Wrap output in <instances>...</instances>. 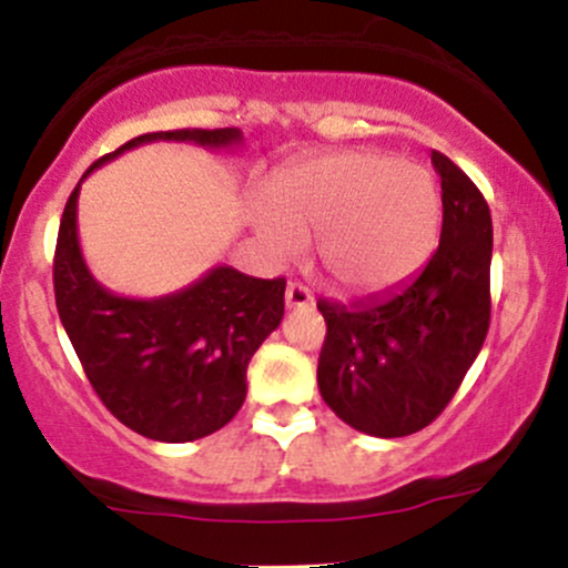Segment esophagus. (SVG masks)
I'll return each instance as SVG.
<instances>
[{
    "mask_svg": "<svg viewBox=\"0 0 568 568\" xmlns=\"http://www.w3.org/2000/svg\"><path fill=\"white\" fill-rule=\"evenodd\" d=\"M312 304H315V296H312V291L306 288V285L288 283V288H285V306H288V310H298V306Z\"/></svg>",
    "mask_w": 568,
    "mask_h": 568,
    "instance_id": "34e87169",
    "label": "esophagus"
}]
</instances>
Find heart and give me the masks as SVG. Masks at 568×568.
Segmentation results:
<instances>
[{"label": "heart", "instance_id": "heart-1", "mask_svg": "<svg viewBox=\"0 0 568 568\" xmlns=\"http://www.w3.org/2000/svg\"><path fill=\"white\" fill-rule=\"evenodd\" d=\"M253 224L275 258L293 256L304 234L325 229L321 258L331 280L344 291L374 293L429 256L440 192L425 168L387 154H328L280 171Z\"/></svg>", "mask_w": 568, "mask_h": 568}]
</instances>
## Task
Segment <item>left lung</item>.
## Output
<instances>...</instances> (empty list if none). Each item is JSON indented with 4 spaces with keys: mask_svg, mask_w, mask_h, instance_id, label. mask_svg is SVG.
Returning <instances> with one entry per match:
<instances>
[{
    "mask_svg": "<svg viewBox=\"0 0 568 568\" xmlns=\"http://www.w3.org/2000/svg\"><path fill=\"white\" fill-rule=\"evenodd\" d=\"M443 189L440 245L400 288L355 304L317 302L325 342L323 400L376 438L419 433L440 416L470 371L491 321V213L480 189L433 152Z\"/></svg>",
    "mask_w": 568,
    "mask_h": 568,
    "instance_id": "8db88e82",
    "label": "left lung"
}]
</instances>
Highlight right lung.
I'll use <instances>...</instances> for the list:
<instances>
[{"instance_id": "right-lung-1", "label": "right lung", "mask_w": 568, "mask_h": 568, "mask_svg": "<svg viewBox=\"0 0 568 568\" xmlns=\"http://www.w3.org/2000/svg\"><path fill=\"white\" fill-rule=\"evenodd\" d=\"M149 141L224 149L243 141V133L237 128L143 133L93 162L84 175ZM82 181L63 207L53 285L58 315L84 374L103 406L143 438L186 443L216 433L243 406L253 352L283 321L285 280L213 266L171 296H116L90 275L82 258L77 237Z\"/></svg>"}]
</instances>
